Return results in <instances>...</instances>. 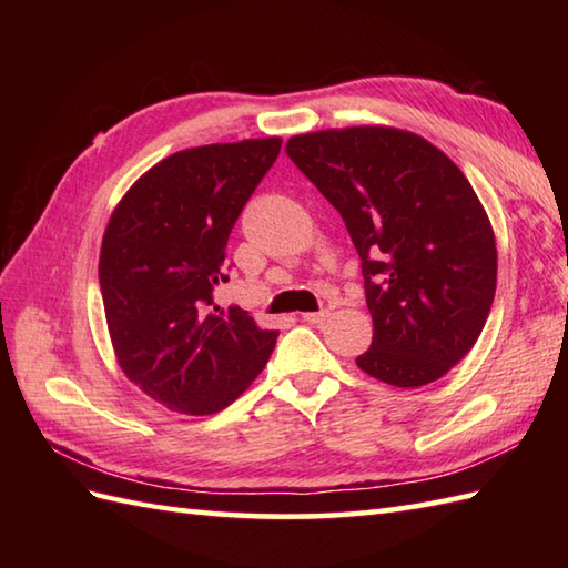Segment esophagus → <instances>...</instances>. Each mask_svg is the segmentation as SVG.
Listing matches in <instances>:
<instances>
[{
	"label": "esophagus",
	"mask_w": 568,
	"mask_h": 568,
	"mask_svg": "<svg viewBox=\"0 0 568 568\" xmlns=\"http://www.w3.org/2000/svg\"><path fill=\"white\" fill-rule=\"evenodd\" d=\"M329 317V310H320V312H307V315H303V320L307 324H322L324 320Z\"/></svg>",
	"instance_id": "34e87169"
}]
</instances>
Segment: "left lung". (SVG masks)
<instances>
[{"mask_svg":"<svg viewBox=\"0 0 568 568\" xmlns=\"http://www.w3.org/2000/svg\"><path fill=\"white\" fill-rule=\"evenodd\" d=\"M285 151L358 251L373 342L356 366L397 388L442 378L474 348L496 297V236L466 175L390 126L315 131Z\"/></svg>","mask_w":568,"mask_h":568,"instance_id":"left-lung-1","label":"left lung"}]
</instances>
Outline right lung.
Here are the masks:
<instances>
[{"label": "right lung", "mask_w": 568, "mask_h": 568, "mask_svg": "<svg viewBox=\"0 0 568 568\" xmlns=\"http://www.w3.org/2000/svg\"><path fill=\"white\" fill-rule=\"evenodd\" d=\"M281 143L248 139L168 155L106 224L100 287L119 366L175 413L232 405L275 348V329H261L236 305H214L212 293L229 281V234Z\"/></svg>", "instance_id": "right-lung-1"}]
</instances>
